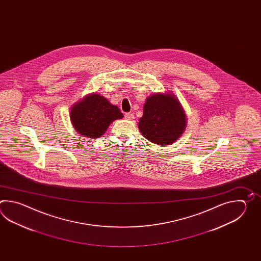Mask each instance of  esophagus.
Returning a JSON list of instances; mask_svg holds the SVG:
<instances>
[{"label":"esophagus","mask_w":261,"mask_h":261,"mask_svg":"<svg viewBox=\"0 0 261 261\" xmlns=\"http://www.w3.org/2000/svg\"><path fill=\"white\" fill-rule=\"evenodd\" d=\"M124 117H125V118H126L127 120H132V119L134 118V115H133V114H130V113H126Z\"/></svg>","instance_id":"34e87169"}]
</instances>
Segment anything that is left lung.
Masks as SVG:
<instances>
[{
  "instance_id": "1",
  "label": "left lung",
  "mask_w": 261,
  "mask_h": 261,
  "mask_svg": "<svg viewBox=\"0 0 261 261\" xmlns=\"http://www.w3.org/2000/svg\"><path fill=\"white\" fill-rule=\"evenodd\" d=\"M186 126V114L174 95L155 93L145 100L138 128L144 138L153 144L174 143L183 134Z\"/></svg>"
}]
</instances>
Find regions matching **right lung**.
<instances>
[{
  "label": "right lung",
  "instance_id": "right-lung-1",
  "mask_svg": "<svg viewBox=\"0 0 261 261\" xmlns=\"http://www.w3.org/2000/svg\"><path fill=\"white\" fill-rule=\"evenodd\" d=\"M122 113L103 96L92 93L71 108L70 118L79 134L88 138H99L114 120L121 119Z\"/></svg>",
  "mask_w": 261,
  "mask_h": 261
}]
</instances>
